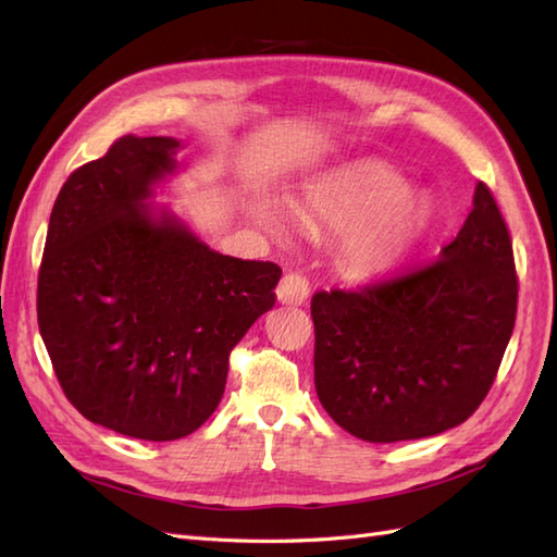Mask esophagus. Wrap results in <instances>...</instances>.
Here are the masks:
<instances>
[{"instance_id": "34e87169", "label": "esophagus", "mask_w": 557, "mask_h": 557, "mask_svg": "<svg viewBox=\"0 0 557 557\" xmlns=\"http://www.w3.org/2000/svg\"><path fill=\"white\" fill-rule=\"evenodd\" d=\"M308 294H310V282L304 273H287L277 287V299L282 304H292V306L306 304Z\"/></svg>"}]
</instances>
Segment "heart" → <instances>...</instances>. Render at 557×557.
Listing matches in <instances>:
<instances>
[{
  "label": "heart",
  "mask_w": 557,
  "mask_h": 557,
  "mask_svg": "<svg viewBox=\"0 0 557 557\" xmlns=\"http://www.w3.org/2000/svg\"><path fill=\"white\" fill-rule=\"evenodd\" d=\"M315 213L346 230L342 253L358 275H386L420 247L434 220L432 203L408 191L406 180L382 163L342 173L310 194Z\"/></svg>",
  "instance_id": "b5f03b06"
}]
</instances>
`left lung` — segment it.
I'll list each match as a JSON object with an SVG mask.
<instances>
[{"instance_id":"8db88e82","label":"left lung","mask_w":557,"mask_h":557,"mask_svg":"<svg viewBox=\"0 0 557 557\" xmlns=\"http://www.w3.org/2000/svg\"><path fill=\"white\" fill-rule=\"evenodd\" d=\"M517 315L512 239L480 183L436 261L358 289L315 292V392L372 444L442 434L480 408Z\"/></svg>"}]
</instances>
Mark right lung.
I'll list each match as a JSON object with an SVG mask.
<instances>
[{"instance_id": "right-lung-1", "label": "right lung", "mask_w": 557, "mask_h": 557, "mask_svg": "<svg viewBox=\"0 0 557 557\" xmlns=\"http://www.w3.org/2000/svg\"><path fill=\"white\" fill-rule=\"evenodd\" d=\"M177 147L125 135L73 171L37 275V325L63 394L89 422L145 442L183 438L213 416L230 351L275 306L282 277L151 215L145 201Z\"/></svg>"}]
</instances>
